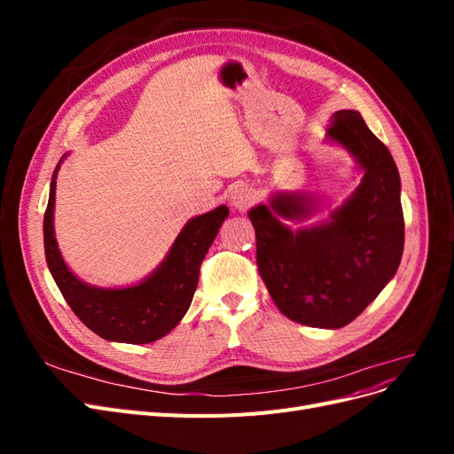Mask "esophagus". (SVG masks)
I'll return each instance as SVG.
<instances>
[{
	"label": "esophagus",
	"instance_id": "obj_1",
	"mask_svg": "<svg viewBox=\"0 0 454 454\" xmlns=\"http://www.w3.org/2000/svg\"><path fill=\"white\" fill-rule=\"evenodd\" d=\"M229 202L232 206V210L246 212L255 202V195L250 187L235 185L229 191Z\"/></svg>",
	"mask_w": 454,
	"mask_h": 454
}]
</instances>
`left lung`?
Listing matches in <instances>:
<instances>
[{
    "label": "left lung",
    "instance_id": "left-lung-1",
    "mask_svg": "<svg viewBox=\"0 0 454 454\" xmlns=\"http://www.w3.org/2000/svg\"><path fill=\"white\" fill-rule=\"evenodd\" d=\"M325 142L345 149L362 172L360 185L339 208L309 223L322 212L320 200L280 189L250 208L248 217L259 274L280 312L297 324L339 329L394 278L405 225L400 172L362 115L340 109Z\"/></svg>",
    "mask_w": 454,
    "mask_h": 454
}]
</instances>
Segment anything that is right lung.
I'll return each instance as SVG.
<instances>
[{
    "label": "right lung",
    "instance_id": "add662e5",
    "mask_svg": "<svg viewBox=\"0 0 454 454\" xmlns=\"http://www.w3.org/2000/svg\"><path fill=\"white\" fill-rule=\"evenodd\" d=\"M66 157L67 153L54 168L43 219L45 257L59 290L77 318L106 340L147 345L168 335L189 310L199 284L200 263L229 215V208L222 204L191 217L164 259L140 282L121 287L92 286L67 267L54 237L57 177Z\"/></svg>",
    "mask_w": 454,
    "mask_h": 454
}]
</instances>
